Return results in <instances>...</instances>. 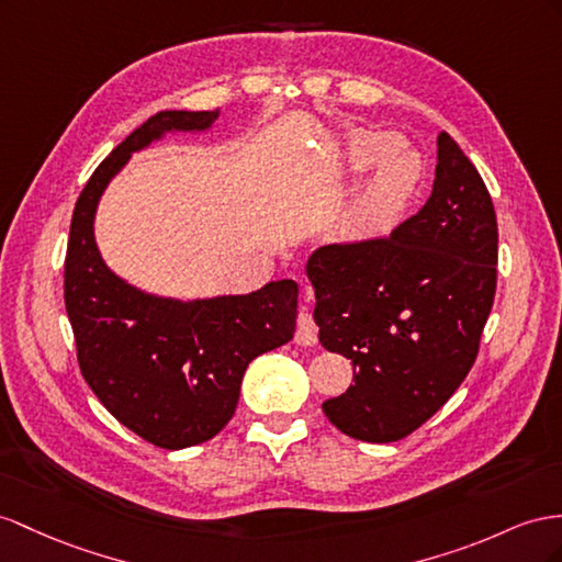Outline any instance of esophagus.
Instances as JSON below:
<instances>
[{
    "instance_id": "obj_1",
    "label": "esophagus",
    "mask_w": 562,
    "mask_h": 562,
    "mask_svg": "<svg viewBox=\"0 0 562 562\" xmlns=\"http://www.w3.org/2000/svg\"><path fill=\"white\" fill-rule=\"evenodd\" d=\"M294 341L301 344V347H313L318 341V325H315L313 315L308 311H301L296 315V333H294Z\"/></svg>"
}]
</instances>
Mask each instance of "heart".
Wrapping results in <instances>:
<instances>
[{"instance_id": "b5f03b06", "label": "heart", "mask_w": 562, "mask_h": 562, "mask_svg": "<svg viewBox=\"0 0 562 562\" xmlns=\"http://www.w3.org/2000/svg\"><path fill=\"white\" fill-rule=\"evenodd\" d=\"M401 147H404V139L398 135L375 131L356 133L349 142L351 168L370 170L380 166L375 178L356 199L353 218L361 227L390 223L413 190L418 178V158L413 154H398Z\"/></svg>"}]
</instances>
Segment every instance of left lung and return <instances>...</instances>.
Returning <instances> with one entry per match:
<instances>
[{
    "label": "left lung",
    "mask_w": 562,
    "mask_h": 562,
    "mask_svg": "<svg viewBox=\"0 0 562 562\" xmlns=\"http://www.w3.org/2000/svg\"><path fill=\"white\" fill-rule=\"evenodd\" d=\"M427 204L392 235L327 244L308 258L315 325L353 363L327 420L372 443L408 437L465 380L494 306L498 225L492 194L441 133Z\"/></svg>",
    "instance_id": "left-lung-1"
}]
</instances>
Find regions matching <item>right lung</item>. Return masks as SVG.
I'll return each instance as SVG.
<instances>
[{
	"label": "right lung",
	"instance_id": "obj_1",
	"mask_svg": "<svg viewBox=\"0 0 562 562\" xmlns=\"http://www.w3.org/2000/svg\"><path fill=\"white\" fill-rule=\"evenodd\" d=\"M218 111H158L97 166L70 221L64 299L85 382L104 408L158 449L213 439L235 415L244 370L294 337V280L204 301L137 292L104 266L92 221L133 151L166 131H206Z\"/></svg>",
	"mask_w": 562,
	"mask_h": 562
}]
</instances>
